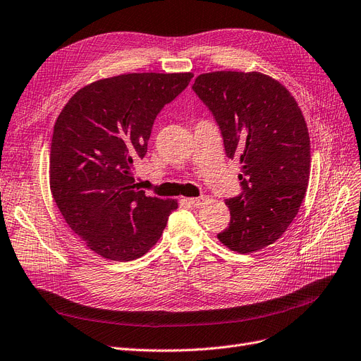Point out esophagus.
Here are the masks:
<instances>
[{"label": "esophagus", "instance_id": "34e87169", "mask_svg": "<svg viewBox=\"0 0 361 361\" xmlns=\"http://www.w3.org/2000/svg\"><path fill=\"white\" fill-rule=\"evenodd\" d=\"M186 201H188V203H190L191 206H195V207H197V206L204 204L206 201H207V197H206V195H201V197H197V198H188Z\"/></svg>", "mask_w": 361, "mask_h": 361}]
</instances>
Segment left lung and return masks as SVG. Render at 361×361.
<instances>
[{
    "instance_id": "obj_1",
    "label": "left lung",
    "mask_w": 361,
    "mask_h": 361,
    "mask_svg": "<svg viewBox=\"0 0 361 361\" xmlns=\"http://www.w3.org/2000/svg\"><path fill=\"white\" fill-rule=\"evenodd\" d=\"M195 94L219 126L228 158H238L241 194L218 234L237 253L261 250L289 228L305 197L311 151L307 123L283 84L261 72L201 74Z\"/></svg>"
}]
</instances>
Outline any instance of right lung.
<instances>
[{
	"label": "right lung",
	"mask_w": 361,
	"mask_h": 361,
	"mask_svg": "<svg viewBox=\"0 0 361 361\" xmlns=\"http://www.w3.org/2000/svg\"><path fill=\"white\" fill-rule=\"evenodd\" d=\"M183 74H123L85 85L53 128L50 190L69 228L111 261H133L160 240L176 200L147 197L132 176L157 115L191 81Z\"/></svg>",
	"instance_id": "obj_1"
}]
</instances>
